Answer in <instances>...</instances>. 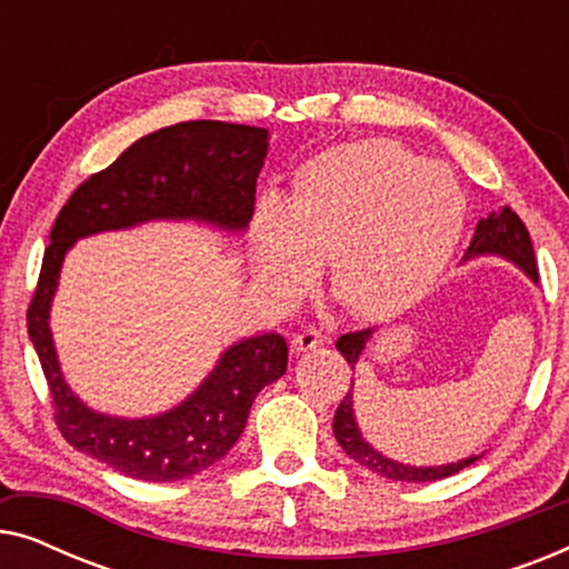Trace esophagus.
Here are the masks:
<instances>
[{"label":"esophagus","mask_w":569,"mask_h":569,"mask_svg":"<svg viewBox=\"0 0 569 569\" xmlns=\"http://www.w3.org/2000/svg\"><path fill=\"white\" fill-rule=\"evenodd\" d=\"M323 345H326V337L316 329H306V331L295 333V339H292V349L298 355H306V352H310V349L323 347Z\"/></svg>","instance_id":"34e87169"}]
</instances>
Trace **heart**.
Instances as JSON below:
<instances>
[{
    "label": "heart",
    "mask_w": 569,
    "mask_h": 569,
    "mask_svg": "<svg viewBox=\"0 0 569 569\" xmlns=\"http://www.w3.org/2000/svg\"><path fill=\"white\" fill-rule=\"evenodd\" d=\"M463 222L466 197L448 168L396 139H357L308 160L282 207H256V282L292 298L313 259H326L341 308L370 321L396 316L440 277Z\"/></svg>",
    "instance_id": "1"
}]
</instances>
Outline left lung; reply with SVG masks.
I'll list each match as a JSON object with an SVG mask.
<instances>
[{
	"label": "left lung",
	"mask_w": 569,
	"mask_h": 569,
	"mask_svg": "<svg viewBox=\"0 0 569 569\" xmlns=\"http://www.w3.org/2000/svg\"><path fill=\"white\" fill-rule=\"evenodd\" d=\"M477 256H500V259H508L516 263L518 269H523L533 282H539V269H536L531 236H528L523 220H520L510 207H502L500 212H489L485 220H479L477 230H473L471 246L466 248L463 261L477 259ZM370 339H372V329L345 333V337H339L337 349L355 368L357 360H360V355L365 352V345H368ZM352 388H355V380H352ZM352 388H349V393L339 403L337 415H333V438H337L341 450H345L349 458H355L357 463L365 466V469L376 471L380 477L393 479V481H435V479L453 477V473L466 469V466L479 461V456L463 458V461H456V463H442V466H407V463L391 461V458L378 453V450L362 438L360 427H357V419H355Z\"/></svg>",
	"instance_id": "left-lung-1"
}]
</instances>
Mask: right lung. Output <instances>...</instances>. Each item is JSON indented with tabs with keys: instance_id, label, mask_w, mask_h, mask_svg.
<instances>
[{
	"instance_id": "obj_1",
	"label": "right lung",
	"mask_w": 569,
	"mask_h": 569,
	"mask_svg": "<svg viewBox=\"0 0 569 569\" xmlns=\"http://www.w3.org/2000/svg\"><path fill=\"white\" fill-rule=\"evenodd\" d=\"M269 131L224 121H183L137 139L113 166L92 173L61 207L28 308V337L51 388L59 432L77 450L144 481H178L209 469L246 430L256 393L287 370L279 333L240 339L197 391L154 417L92 411L61 376L49 313L64 256L80 238L152 220H193L240 232L253 217L256 178Z\"/></svg>"
}]
</instances>
